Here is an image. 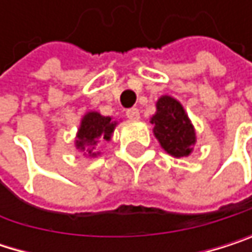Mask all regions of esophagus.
<instances>
[{
  "instance_id": "34e87169",
  "label": "esophagus",
  "mask_w": 252,
  "mask_h": 252,
  "mask_svg": "<svg viewBox=\"0 0 252 252\" xmlns=\"http://www.w3.org/2000/svg\"><path fill=\"white\" fill-rule=\"evenodd\" d=\"M126 116H127V119H130V120H139V110L138 108H130V110H127L126 111Z\"/></svg>"
}]
</instances>
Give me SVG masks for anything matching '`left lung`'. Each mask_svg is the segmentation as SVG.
<instances>
[{
    "label": "left lung",
    "instance_id": "left-lung-1",
    "mask_svg": "<svg viewBox=\"0 0 252 252\" xmlns=\"http://www.w3.org/2000/svg\"><path fill=\"white\" fill-rule=\"evenodd\" d=\"M150 123L156 139L168 154L180 159L193 153L196 130L178 99L162 95L156 102V113Z\"/></svg>",
    "mask_w": 252,
    "mask_h": 252
}]
</instances>
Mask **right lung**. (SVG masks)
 Here are the masks:
<instances>
[{"mask_svg": "<svg viewBox=\"0 0 252 252\" xmlns=\"http://www.w3.org/2000/svg\"><path fill=\"white\" fill-rule=\"evenodd\" d=\"M119 123L113 120L110 116H102L98 111H87L81 122L75 135V148L87 157H98L101 151L98 145L104 141H110L114 129Z\"/></svg>", "mask_w": 252, "mask_h": 252, "instance_id": "add662e5", "label": "right lung"}]
</instances>
